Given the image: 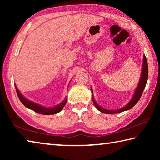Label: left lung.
I'll list each match as a JSON object with an SVG mask.
<instances>
[{
  "mask_svg": "<svg viewBox=\"0 0 160 160\" xmlns=\"http://www.w3.org/2000/svg\"><path fill=\"white\" fill-rule=\"evenodd\" d=\"M148 78V61L145 55H143V60H142V71H141V75H140V78L139 80V83L136 89L135 90L133 96L132 97L131 99L130 100L129 102L127 104L126 106L123 107L119 109H116V110H109L104 109L99 106V105L97 104L95 100L94 99V97L92 96V101L94 104V106L98 109L99 112L104 113H108V114H112V113H117L124 112V111H127L131 109V108L133 107L135 104H137V102L139 101V99L141 97V95L142 94V92L144 90L145 88L146 83H147ZM92 89V88H91ZM92 92L93 94L92 89Z\"/></svg>",
  "mask_w": 160,
  "mask_h": 160,
  "instance_id": "left-lung-1",
  "label": "left lung"
}]
</instances>
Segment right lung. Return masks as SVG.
Segmentation results:
<instances>
[{"label": "right lung", "instance_id": "obj_1", "mask_svg": "<svg viewBox=\"0 0 160 160\" xmlns=\"http://www.w3.org/2000/svg\"><path fill=\"white\" fill-rule=\"evenodd\" d=\"M16 91H17L18 96L20 99V102L22 103V104L25 105V106L28 108L29 109H32L35 112L41 113V114H44V115H51V114H55V113H57L60 112L63 109L65 105H66L67 102V97L63 99V101H62L60 104L56 105V106H54L52 107H46L44 106H42L41 104H37V103H35L34 102H32L30 100L28 99L25 98L22 94L20 93V92L18 90L16 85H15Z\"/></svg>", "mask_w": 160, "mask_h": 160}]
</instances>
